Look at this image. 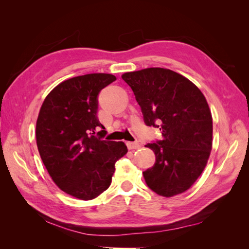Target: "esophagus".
Masks as SVG:
<instances>
[{"label": "esophagus", "mask_w": 249, "mask_h": 249, "mask_svg": "<svg viewBox=\"0 0 249 249\" xmlns=\"http://www.w3.org/2000/svg\"><path fill=\"white\" fill-rule=\"evenodd\" d=\"M126 146L129 149H138L141 147V144L138 142H126Z\"/></svg>", "instance_id": "34e87169"}]
</instances>
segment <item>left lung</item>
<instances>
[{"label":"left lung","mask_w":249,"mask_h":249,"mask_svg":"<svg viewBox=\"0 0 249 249\" xmlns=\"http://www.w3.org/2000/svg\"><path fill=\"white\" fill-rule=\"evenodd\" d=\"M122 78L136 97L146 125L160 127L163 139L145 146L156 163L143 171L147 186L171 197L196 182L212 149L213 120L198 87L176 71L149 67Z\"/></svg>","instance_id":"left-lung-1"}]
</instances>
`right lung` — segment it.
<instances>
[{
  "label": "right lung",
  "instance_id": "add662e5",
  "mask_svg": "<svg viewBox=\"0 0 249 249\" xmlns=\"http://www.w3.org/2000/svg\"><path fill=\"white\" fill-rule=\"evenodd\" d=\"M116 80L88 73L65 80L44 99L36 122V143L54 183L71 196L90 200L107 190L115 163L127 153L123 141L103 140L97 94ZM99 127L100 138L94 136Z\"/></svg>",
  "mask_w": 249,
  "mask_h": 249
}]
</instances>
